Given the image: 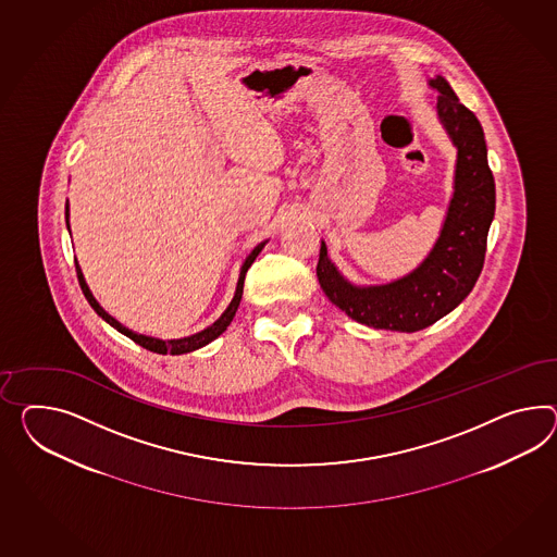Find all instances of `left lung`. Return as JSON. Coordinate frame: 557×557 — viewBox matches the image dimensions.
<instances>
[{"label":"left lung","mask_w":557,"mask_h":557,"mask_svg":"<svg viewBox=\"0 0 557 557\" xmlns=\"http://www.w3.org/2000/svg\"><path fill=\"white\" fill-rule=\"evenodd\" d=\"M438 92L436 119L457 149L453 196L443 228L413 271L384 285H356L329 258L321 240L317 278L327 299L357 323L413 333L457 309L485 262L486 234L495 218V180L486 161L479 119L457 99L441 74L429 78Z\"/></svg>","instance_id":"obj_1"}]
</instances>
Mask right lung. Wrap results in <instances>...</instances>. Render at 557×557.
<instances>
[{"label":"right lung","mask_w":557,"mask_h":557,"mask_svg":"<svg viewBox=\"0 0 557 557\" xmlns=\"http://www.w3.org/2000/svg\"><path fill=\"white\" fill-rule=\"evenodd\" d=\"M69 215H71V212H69V203H66V228L71 232ZM267 243H269V240H262L258 246H255V250H252V252L246 257V260H244L243 267H240V276H238V285H236V293H234V297L230 300L226 311L220 314L210 327L201 329L198 333L187 335V337H182V339H168V342H165V339H158V337L144 335V333H135L133 329L125 327L123 323H119L114 317L107 313V311L100 307L99 300L95 299V295L90 293V288L86 285L85 274H83L81 267H78V260H76V274H78V283H81V288H83V293H85L86 300L90 302V307L95 309V313L99 314L100 319H104L111 327L116 329V331H119V333H123V335H127L128 339H133L137 345H141V347L149 349V351H153V354H161V356H168V354H170V356H182V354L196 351V349H200L203 345L214 342L215 337H220V335L228 329L230 323H232V319H234V314L238 311L240 299H243L244 278H246V272H248V269L252 267V262L257 260L258 255L262 252V248L267 246Z\"/></svg>","instance_id":"1"}]
</instances>
